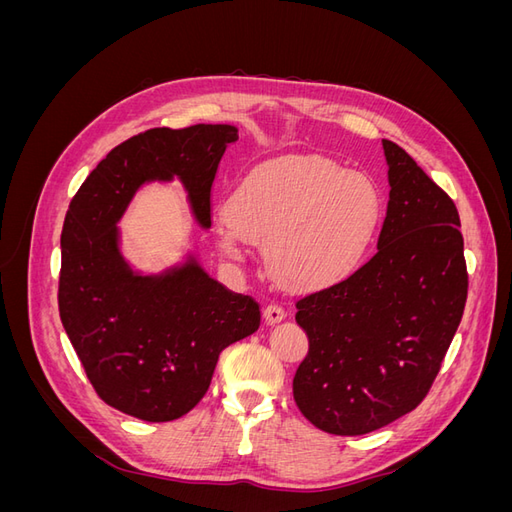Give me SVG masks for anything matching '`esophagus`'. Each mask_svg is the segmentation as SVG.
I'll return each instance as SVG.
<instances>
[{"label": "esophagus", "instance_id": "1", "mask_svg": "<svg viewBox=\"0 0 512 512\" xmlns=\"http://www.w3.org/2000/svg\"><path fill=\"white\" fill-rule=\"evenodd\" d=\"M262 316H265V320L269 324H280L286 318V312L280 305H267L265 312H262Z\"/></svg>", "mask_w": 512, "mask_h": 512}]
</instances>
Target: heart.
Listing matches in <instances>:
<instances>
[{
	"label": "heart",
	"mask_w": 512,
	"mask_h": 512,
	"mask_svg": "<svg viewBox=\"0 0 512 512\" xmlns=\"http://www.w3.org/2000/svg\"><path fill=\"white\" fill-rule=\"evenodd\" d=\"M384 218L376 183L322 156H288L252 168L215 222V243L245 260L265 243L267 265L284 286L324 290L363 265Z\"/></svg>",
	"instance_id": "obj_1"
}]
</instances>
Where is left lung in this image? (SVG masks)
<instances>
[{
	"label": "left lung",
	"mask_w": 512,
	"mask_h": 512,
	"mask_svg": "<svg viewBox=\"0 0 512 512\" xmlns=\"http://www.w3.org/2000/svg\"><path fill=\"white\" fill-rule=\"evenodd\" d=\"M382 147L391 192L376 256L297 301L294 316L309 339L294 401L335 436H363L421 404L468 299L455 203L399 145Z\"/></svg>",
	"instance_id": "8db88e82"
}]
</instances>
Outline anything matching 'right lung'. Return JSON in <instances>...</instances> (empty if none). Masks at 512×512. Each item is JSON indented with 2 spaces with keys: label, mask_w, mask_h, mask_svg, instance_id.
<instances>
[{
  "label": "right lung",
  "mask_w": 512,
  "mask_h": 512,
  "mask_svg": "<svg viewBox=\"0 0 512 512\" xmlns=\"http://www.w3.org/2000/svg\"><path fill=\"white\" fill-rule=\"evenodd\" d=\"M237 138L228 123L128 138L91 170L61 230V324L96 393L147 423L175 421L205 397L220 352L258 331L260 307L192 252L162 273L136 271L117 224L145 183L179 179L196 224L211 228V185Z\"/></svg>",
  "instance_id": "add662e5"
}]
</instances>
